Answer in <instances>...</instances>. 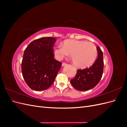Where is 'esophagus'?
Instances as JSON below:
<instances>
[{
    "label": "esophagus",
    "instance_id": "esophagus-1",
    "mask_svg": "<svg viewBox=\"0 0 127 127\" xmlns=\"http://www.w3.org/2000/svg\"><path fill=\"white\" fill-rule=\"evenodd\" d=\"M67 64V63H63V64H62V66H66Z\"/></svg>",
    "mask_w": 127,
    "mask_h": 127
}]
</instances>
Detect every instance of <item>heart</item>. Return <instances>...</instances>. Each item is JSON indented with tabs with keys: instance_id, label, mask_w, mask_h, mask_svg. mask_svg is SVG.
<instances>
[{
	"instance_id": "1",
	"label": "heart",
	"mask_w": 127,
	"mask_h": 127,
	"mask_svg": "<svg viewBox=\"0 0 127 127\" xmlns=\"http://www.w3.org/2000/svg\"><path fill=\"white\" fill-rule=\"evenodd\" d=\"M54 53L58 60H62L69 55L75 66L85 68L93 64L97 56L96 46L91 42L83 40H67L63 45H57L54 48Z\"/></svg>"
}]
</instances>
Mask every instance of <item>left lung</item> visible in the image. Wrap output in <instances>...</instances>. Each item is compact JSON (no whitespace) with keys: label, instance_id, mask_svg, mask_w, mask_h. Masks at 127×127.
<instances>
[{"label":"left lung","instance_id":"8db88e82","mask_svg":"<svg viewBox=\"0 0 127 127\" xmlns=\"http://www.w3.org/2000/svg\"><path fill=\"white\" fill-rule=\"evenodd\" d=\"M97 58L92 66L84 69H78L70 83L75 89L80 91H86L94 88L100 81L104 68L103 52L97 47Z\"/></svg>","mask_w":127,"mask_h":127}]
</instances>
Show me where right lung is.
I'll use <instances>...</instances> for the list:
<instances>
[{"instance_id": "right-lung-1", "label": "right lung", "mask_w": 127, "mask_h": 127, "mask_svg": "<svg viewBox=\"0 0 127 127\" xmlns=\"http://www.w3.org/2000/svg\"><path fill=\"white\" fill-rule=\"evenodd\" d=\"M56 39L43 37L34 40L24 50L22 72L32 90L40 91L49 88L53 83L62 63L54 59L53 46Z\"/></svg>"}]
</instances>
